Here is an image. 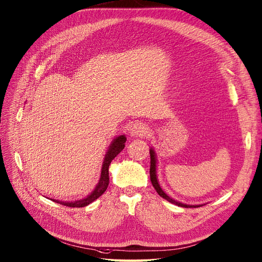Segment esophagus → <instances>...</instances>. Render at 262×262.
I'll return each mask as SVG.
<instances>
[{
  "instance_id": "1",
  "label": "esophagus",
  "mask_w": 262,
  "mask_h": 262,
  "mask_svg": "<svg viewBox=\"0 0 262 262\" xmlns=\"http://www.w3.org/2000/svg\"><path fill=\"white\" fill-rule=\"evenodd\" d=\"M149 134V127H147L146 124L143 123H136L130 127L129 135L132 137H144Z\"/></svg>"
}]
</instances>
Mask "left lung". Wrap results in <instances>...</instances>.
<instances>
[{"label":"left lung","mask_w":262,"mask_h":262,"mask_svg":"<svg viewBox=\"0 0 262 262\" xmlns=\"http://www.w3.org/2000/svg\"><path fill=\"white\" fill-rule=\"evenodd\" d=\"M150 156H151V166H150V178H151V182H152V185L155 188V190L157 191V194L163 197L164 199H166L167 201L171 202L176 206L179 207H183V208H199L204 206V204H186V203H182L180 201L174 200L173 198L169 197L166 192L162 189L161 185L158 183V180H157V158H156V153L154 151L153 147L150 149Z\"/></svg>","instance_id":"1"}]
</instances>
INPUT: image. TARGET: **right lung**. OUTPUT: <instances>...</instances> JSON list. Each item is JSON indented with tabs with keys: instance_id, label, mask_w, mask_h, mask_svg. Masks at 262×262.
<instances>
[{
	"instance_id": "right-lung-1",
	"label": "right lung",
	"mask_w": 262,
	"mask_h": 262,
	"mask_svg": "<svg viewBox=\"0 0 262 262\" xmlns=\"http://www.w3.org/2000/svg\"><path fill=\"white\" fill-rule=\"evenodd\" d=\"M125 142H126V137H125V135L117 136V137L111 141L110 145L108 146V150L105 154L103 165H101V171H100V178L98 180V183L95 186L94 190L91 192L89 196H86L85 198H82V199L75 200V201H61V200H56V199H53V200L51 199V200L56 203L62 204V206H66V207L82 208V207H86L88 204L92 203L94 200H96L98 197H100L106 191L108 184H109V166L112 162V159L115 158L124 149Z\"/></svg>"
}]
</instances>
